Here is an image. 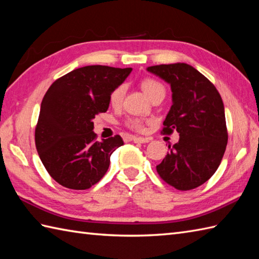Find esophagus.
Listing matches in <instances>:
<instances>
[{"label":"esophagus","mask_w":259,"mask_h":259,"mask_svg":"<svg viewBox=\"0 0 259 259\" xmlns=\"http://www.w3.org/2000/svg\"><path fill=\"white\" fill-rule=\"evenodd\" d=\"M133 141L136 144H147L150 141V138H142V137H134Z\"/></svg>","instance_id":"34e87169"}]
</instances>
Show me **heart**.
Returning a JSON list of instances; mask_svg holds the SVG:
<instances>
[{"label":"heart","mask_w":259,"mask_h":259,"mask_svg":"<svg viewBox=\"0 0 259 259\" xmlns=\"http://www.w3.org/2000/svg\"><path fill=\"white\" fill-rule=\"evenodd\" d=\"M141 88L151 100H153L156 97H159V96L164 97V95H166V89H164L163 84L155 79L142 80ZM124 95H125V85L124 84L118 85L115 89H113L111 95H110V98H109L110 104L114 108L120 107L121 103L123 101ZM126 125L135 131H144L145 129V124L140 119H130L126 121Z\"/></svg>","instance_id":"heart-1"}]
</instances>
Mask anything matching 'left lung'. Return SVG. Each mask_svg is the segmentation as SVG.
<instances>
[{"label":"left lung","instance_id":"left-lung-1","mask_svg":"<svg viewBox=\"0 0 259 259\" xmlns=\"http://www.w3.org/2000/svg\"><path fill=\"white\" fill-rule=\"evenodd\" d=\"M147 70L171 87L172 106L161 133L179 135L157 172L176 189H195L216 172L226 150L228 133L222 97L205 75L187 63Z\"/></svg>","mask_w":259,"mask_h":259}]
</instances>
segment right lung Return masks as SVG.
<instances>
[{
	"label": "right lung",
	"mask_w": 259,
	"mask_h": 259,
	"mask_svg": "<svg viewBox=\"0 0 259 259\" xmlns=\"http://www.w3.org/2000/svg\"><path fill=\"white\" fill-rule=\"evenodd\" d=\"M133 69L88 65L51 84L35 126V147L43 166L58 184L85 190L106 175L120 136L97 141L93 119L109 108V98Z\"/></svg>",
	"instance_id": "right-lung-1"
}]
</instances>
